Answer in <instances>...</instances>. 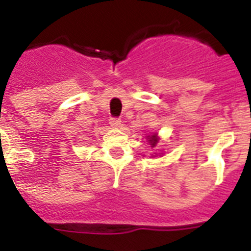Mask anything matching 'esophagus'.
Wrapping results in <instances>:
<instances>
[{
  "label": "esophagus",
  "instance_id": "1",
  "mask_svg": "<svg viewBox=\"0 0 251 251\" xmlns=\"http://www.w3.org/2000/svg\"><path fill=\"white\" fill-rule=\"evenodd\" d=\"M109 124H110V126H112L113 128H119L122 126L121 119H118V118H110Z\"/></svg>",
  "mask_w": 251,
  "mask_h": 251
}]
</instances>
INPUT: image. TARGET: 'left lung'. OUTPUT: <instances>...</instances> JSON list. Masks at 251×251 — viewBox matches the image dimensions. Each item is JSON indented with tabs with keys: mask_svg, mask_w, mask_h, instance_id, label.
<instances>
[{
	"mask_svg": "<svg viewBox=\"0 0 251 251\" xmlns=\"http://www.w3.org/2000/svg\"><path fill=\"white\" fill-rule=\"evenodd\" d=\"M146 139H147L148 145H150L152 148H156L157 145H158V142H159V137L157 133H150V134H147V136H146ZM159 154H162V153H159ZM152 157H157V153L156 152L153 153Z\"/></svg>",
	"mask_w": 251,
	"mask_h": 251,
	"instance_id": "left-lung-1",
	"label": "left lung"
}]
</instances>
